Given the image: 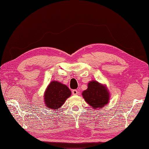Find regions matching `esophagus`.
<instances>
[{
	"label": "esophagus",
	"mask_w": 149,
	"mask_h": 149,
	"mask_svg": "<svg viewBox=\"0 0 149 149\" xmlns=\"http://www.w3.org/2000/svg\"><path fill=\"white\" fill-rule=\"evenodd\" d=\"M72 93L73 95H77L78 94V91L77 90H73L72 91Z\"/></svg>",
	"instance_id": "34e87169"
}]
</instances>
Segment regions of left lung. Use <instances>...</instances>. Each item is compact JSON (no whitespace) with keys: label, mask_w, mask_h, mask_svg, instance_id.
I'll return each instance as SVG.
<instances>
[{"label":"left lung","mask_w":149,"mask_h":149,"mask_svg":"<svg viewBox=\"0 0 149 149\" xmlns=\"http://www.w3.org/2000/svg\"><path fill=\"white\" fill-rule=\"evenodd\" d=\"M82 95L85 101L93 109L102 108L109 101V94L106 87L95 81L88 83V89Z\"/></svg>","instance_id":"8db88e82"}]
</instances>
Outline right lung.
<instances>
[{"label":"right lung","instance_id":"1","mask_svg":"<svg viewBox=\"0 0 149 149\" xmlns=\"http://www.w3.org/2000/svg\"><path fill=\"white\" fill-rule=\"evenodd\" d=\"M70 95L71 91L66 85L58 81H52L47 88L44 101L49 108L58 109Z\"/></svg>","mask_w":149,"mask_h":149}]
</instances>
